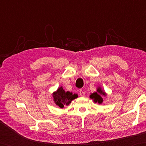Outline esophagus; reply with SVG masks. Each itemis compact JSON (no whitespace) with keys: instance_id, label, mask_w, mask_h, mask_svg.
Masks as SVG:
<instances>
[{"instance_id":"34e87169","label":"esophagus","mask_w":146,"mask_h":146,"mask_svg":"<svg viewBox=\"0 0 146 146\" xmlns=\"http://www.w3.org/2000/svg\"><path fill=\"white\" fill-rule=\"evenodd\" d=\"M80 96H81V97H84V96L85 95V93L83 92V90H80Z\"/></svg>"}]
</instances>
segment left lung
I'll return each instance as SVG.
<instances>
[{"label": "left lung", "instance_id": "obj_1", "mask_svg": "<svg viewBox=\"0 0 146 146\" xmlns=\"http://www.w3.org/2000/svg\"><path fill=\"white\" fill-rule=\"evenodd\" d=\"M97 92H98V93L97 92H95L94 94H92L90 96V97L93 99V100H94L95 102H98L99 104H102V102H103V99H102V98L100 97V95L99 94L104 95H105L106 94H105V92L102 91V90L100 88H98L97 89Z\"/></svg>", "mask_w": 146, "mask_h": 146}]
</instances>
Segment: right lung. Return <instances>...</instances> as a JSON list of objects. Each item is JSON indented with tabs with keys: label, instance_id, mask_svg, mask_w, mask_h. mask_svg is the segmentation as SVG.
Here are the masks:
<instances>
[{
	"label": "right lung",
	"instance_id": "1",
	"mask_svg": "<svg viewBox=\"0 0 146 146\" xmlns=\"http://www.w3.org/2000/svg\"><path fill=\"white\" fill-rule=\"evenodd\" d=\"M52 97L56 105H58L59 107L63 108L64 105H69L73 99L77 98L78 95L76 94L73 95L72 93L70 92H65L63 88L60 87L54 93Z\"/></svg>",
	"mask_w": 146,
	"mask_h": 146
}]
</instances>
